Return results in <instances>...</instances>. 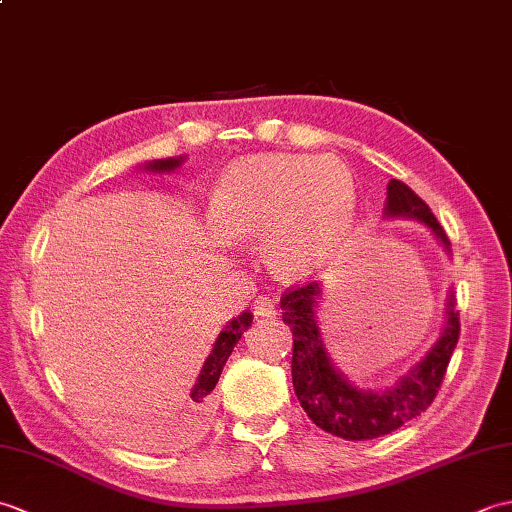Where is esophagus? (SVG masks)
I'll use <instances>...</instances> for the list:
<instances>
[{
  "label": "esophagus",
  "instance_id": "obj_1",
  "mask_svg": "<svg viewBox=\"0 0 512 512\" xmlns=\"http://www.w3.org/2000/svg\"><path fill=\"white\" fill-rule=\"evenodd\" d=\"M275 303H277V301H275L273 297H268V295L257 297L255 306H253L255 319H273L275 314H277V306H275Z\"/></svg>",
  "mask_w": 512,
  "mask_h": 512
}]
</instances>
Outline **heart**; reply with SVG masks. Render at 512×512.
<instances>
[{
	"instance_id": "obj_1",
	"label": "heart",
	"mask_w": 512,
	"mask_h": 512,
	"mask_svg": "<svg viewBox=\"0 0 512 512\" xmlns=\"http://www.w3.org/2000/svg\"><path fill=\"white\" fill-rule=\"evenodd\" d=\"M356 202V178L339 158L255 154L215 182L209 220L226 242L262 233L266 264L281 277L303 279L339 253Z\"/></svg>"
}]
</instances>
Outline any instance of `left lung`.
<instances>
[{
	"mask_svg": "<svg viewBox=\"0 0 512 512\" xmlns=\"http://www.w3.org/2000/svg\"><path fill=\"white\" fill-rule=\"evenodd\" d=\"M385 217H407L427 226L451 255V242L436 215L405 182L389 180ZM323 286L312 284L288 290L281 297L284 323L292 330V387L303 411L323 431L343 440H372L396 431L427 409L442 385L451 354L458 345L460 317L455 295L449 290L447 321L440 339L418 363H413L394 383L361 389L334 365L325 347L319 323V299Z\"/></svg>",
	"mask_w": 512,
	"mask_h": 512,
	"instance_id": "left-lung-1",
	"label": "left lung"
}]
</instances>
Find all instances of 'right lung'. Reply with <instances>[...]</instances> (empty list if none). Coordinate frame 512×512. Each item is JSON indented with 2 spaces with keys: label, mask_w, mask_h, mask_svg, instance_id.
I'll return each instance as SVG.
<instances>
[{
  "label": "right lung",
  "mask_w": 512,
  "mask_h": 512,
  "mask_svg": "<svg viewBox=\"0 0 512 512\" xmlns=\"http://www.w3.org/2000/svg\"><path fill=\"white\" fill-rule=\"evenodd\" d=\"M184 160H187L184 156L149 160L140 169H145L149 173H171L176 171ZM250 323H253V314L246 310L242 314H237L235 319L228 321L222 328V332L217 334L213 350L209 356H206V361L198 374V380H195V385L187 398V405H184V411L180 416L178 427L182 431H200L206 424V420H209L213 411V389L217 385V380H220V374L228 361V356L233 352V347L237 345L239 339H242V334L248 330Z\"/></svg>",
  "instance_id": "add662e5"
}]
</instances>
